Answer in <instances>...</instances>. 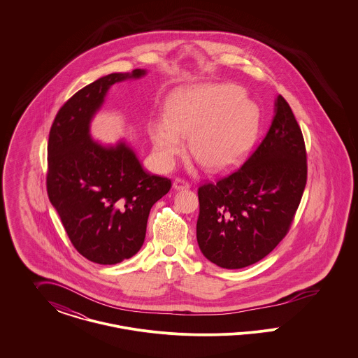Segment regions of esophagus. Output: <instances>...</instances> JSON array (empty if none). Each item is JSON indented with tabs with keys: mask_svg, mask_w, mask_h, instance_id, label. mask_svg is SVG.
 I'll return each mask as SVG.
<instances>
[{
	"mask_svg": "<svg viewBox=\"0 0 358 358\" xmlns=\"http://www.w3.org/2000/svg\"><path fill=\"white\" fill-rule=\"evenodd\" d=\"M173 187H174V189H177V190H182V189H187V187H190V184L187 182L185 178H182V177H177V178L174 180V182H173Z\"/></svg>",
	"mask_w": 358,
	"mask_h": 358,
	"instance_id": "obj_1",
	"label": "esophagus"
}]
</instances>
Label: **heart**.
Returning a JSON list of instances; mask_svg holds the SVG:
<instances>
[{"instance_id":"obj_1","label":"heart","mask_w":358,"mask_h":358,"mask_svg":"<svg viewBox=\"0 0 358 358\" xmlns=\"http://www.w3.org/2000/svg\"><path fill=\"white\" fill-rule=\"evenodd\" d=\"M259 110L235 85L193 87L180 92L168 106L166 122L150 126L158 162L169 168L190 137L192 157L209 171L234 165L254 143Z\"/></svg>"}]
</instances>
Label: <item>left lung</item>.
<instances>
[{"label":"left lung","mask_w":358,"mask_h":358,"mask_svg":"<svg viewBox=\"0 0 358 358\" xmlns=\"http://www.w3.org/2000/svg\"><path fill=\"white\" fill-rule=\"evenodd\" d=\"M306 181L303 134L278 95L270 130L250 158L197 190V241L205 257L236 270L268 255L289 234Z\"/></svg>","instance_id":"obj_1"}]
</instances>
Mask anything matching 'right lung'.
<instances>
[{"instance_id": "add662e5", "label": "right lung", "mask_w": 358, "mask_h": 358, "mask_svg": "<svg viewBox=\"0 0 358 358\" xmlns=\"http://www.w3.org/2000/svg\"><path fill=\"white\" fill-rule=\"evenodd\" d=\"M131 73H110L85 85L57 111L48 139L47 192L72 245L98 264H117L141 250L150 209L171 187L145 171L120 143L103 148L88 134L90 120L107 90Z\"/></svg>"}]
</instances>
